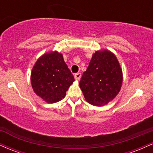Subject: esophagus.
I'll use <instances>...</instances> for the list:
<instances>
[{
	"label": "esophagus",
	"instance_id": "1",
	"mask_svg": "<svg viewBox=\"0 0 153 153\" xmlns=\"http://www.w3.org/2000/svg\"><path fill=\"white\" fill-rule=\"evenodd\" d=\"M75 80H80V78H81V74H80V73H75Z\"/></svg>",
	"mask_w": 153,
	"mask_h": 153
}]
</instances>
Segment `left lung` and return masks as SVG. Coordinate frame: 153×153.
<instances>
[{
	"label": "left lung",
	"instance_id": "left-lung-1",
	"mask_svg": "<svg viewBox=\"0 0 153 153\" xmlns=\"http://www.w3.org/2000/svg\"><path fill=\"white\" fill-rule=\"evenodd\" d=\"M122 83V69L117 57L103 50L94 54L80 79V87L88 102L100 106L114 99Z\"/></svg>",
	"mask_w": 153,
	"mask_h": 153
}]
</instances>
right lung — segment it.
Here are the masks:
<instances>
[{
  "instance_id": "add662e5",
  "label": "right lung",
  "mask_w": 153,
  "mask_h": 153,
  "mask_svg": "<svg viewBox=\"0 0 153 153\" xmlns=\"http://www.w3.org/2000/svg\"><path fill=\"white\" fill-rule=\"evenodd\" d=\"M75 79L57 52L47 53L36 61L31 72V82L35 94L47 103L58 102Z\"/></svg>"
}]
</instances>
